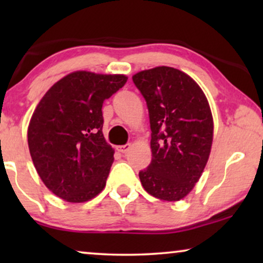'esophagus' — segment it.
Instances as JSON below:
<instances>
[{
	"label": "esophagus",
	"mask_w": 263,
	"mask_h": 263,
	"mask_svg": "<svg viewBox=\"0 0 263 263\" xmlns=\"http://www.w3.org/2000/svg\"><path fill=\"white\" fill-rule=\"evenodd\" d=\"M130 147H132L130 143H125V145H123V146H118L117 151H118V152H121V153H127L128 151L130 149Z\"/></svg>",
	"instance_id": "obj_1"
}]
</instances>
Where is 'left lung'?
I'll use <instances>...</instances> for the list:
<instances>
[{
    "label": "left lung",
    "instance_id": "obj_1",
    "mask_svg": "<svg viewBox=\"0 0 263 263\" xmlns=\"http://www.w3.org/2000/svg\"><path fill=\"white\" fill-rule=\"evenodd\" d=\"M148 107L152 161L139 172L157 199L179 201L192 192L206 166L213 141L207 98L189 75L156 67L133 77Z\"/></svg>",
    "mask_w": 263,
    "mask_h": 263
}]
</instances>
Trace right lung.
<instances>
[{"instance_id":"1","label":"right lung","mask_w":263,"mask_h":263,"mask_svg":"<svg viewBox=\"0 0 263 263\" xmlns=\"http://www.w3.org/2000/svg\"><path fill=\"white\" fill-rule=\"evenodd\" d=\"M125 75L74 71L35 107L27 130L34 167L46 188L68 202L93 199L106 184L114 153L103 135V103Z\"/></svg>"}]
</instances>
